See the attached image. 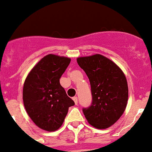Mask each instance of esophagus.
<instances>
[{"instance_id":"1","label":"esophagus","mask_w":152,"mask_h":152,"mask_svg":"<svg viewBox=\"0 0 152 152\" xmlns=\"http://www.w3.org/2000/svg\"><path fill=\"white\" fill-rule=\"evenodd\" d=\"M72 99H73V100H74V101H75V104L77 105V96H74V97L72 98Z\"/></svg>"}]
</instances>
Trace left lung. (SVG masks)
<instances>
[{
	"instance_id": "obj_1",
	"label": "left lung",
	"mask_w": 152,
	"mask_h": 152,
	"mask_svg": "<svg viewBox=\"0 0 152 152\" xmlns=\"http://www.w3.org/2000/svg\"><path fill=\"white\" fill-rule=\"evenodd\" d=\"M79 66L88 75L91 87L92 103L83 109L92 126L104 129L121 117L128 101V84L121 68L100 54L77 58Z\"/></svg>"
}]
</instances>
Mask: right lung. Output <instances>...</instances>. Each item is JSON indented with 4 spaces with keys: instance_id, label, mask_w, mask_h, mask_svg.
Returning a JSON list of instances; mask_svg holds the SVG:
<instances>
[{
    "instance_id": "right-lung-1",
    "label": "right lung",
    "mask_w": 152,
    "mask_h": 152,
    "mask_svg": "<svg viewBox=\"0 0 152 152\" xmlns=\"http://www.w3.org/2000/svg\"><path fill=\"white\" fill-rule=\"evenodd\" d=\"M71 58L49 54L28 74L23 88L26 111L39 128L54 132L60 128L75 102L67 95L59 79Z\"/></svg>"
}]
</instances>
